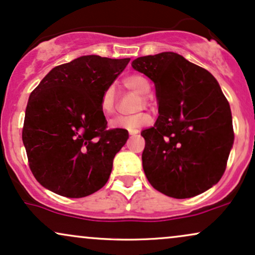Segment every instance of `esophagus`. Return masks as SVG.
<instances>
[{"label":"esophagus","mask_w":255,"mask_h":255,"mask_svg":"<svg viewBox=\"0 0 255 255\" xmlns=\"http://www.w3.org/2000/svg\"><path fill=\"white\" fill-rule=\"evenodd\" d=\"M128 133H130L131 136H136V134L138 133V130H132V131H128Z\"/></svg>","instance_id":"obj_1"}]
</instances>
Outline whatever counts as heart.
Segmentation results:
<instances>
[{
    "label": "heart",
    "instance_id": "heart-1",
    "mask_svg": "<svg viewBox=\"0 0 255 255\" xmlns=\"http://www.w3.org/2000/svg\"><path fill=\"white\" fill-rule=\"evenodd\" d=\"M124 86L127 88L134 91L139 94H148L149 89H150V85H149L148 80L145 79L142 75H130V76L125 77L123 81ZM148 104V98L143 95L142 101H140V107L143 105ZM100 109L105 115H112L116 109V93L115 88L112 86L107 87L105 89L103 95L100 99ZM151 117L146 113H137V115L132 116H122L117 117L111 122V127L112 128H127L128 131L137 130V128L144 127V125L150 124Z\"/></svg>",
    "mask_w": 255,
    "mask_h": 255
}]
</instances>
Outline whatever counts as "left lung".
Wrapping results in <instances>:
<instances>
[{"instance_id":"8db88e82","label":"left lung","mask_w":255,"mask_h":255,"mask_svg":"<svg viewBox=\"0 0 255 255\" xmlns=\"http://www.w3.org/2000/svg\"><path fill=\"white\" fill-rule=\"evenodd\" d=\"M132 68L154 81L158 101L156 123L140 133L146 179L172 198L205 192L222 178L234 143L230 106L216 79L174 52L138 57Z\"/></svg>"}]
</instances>
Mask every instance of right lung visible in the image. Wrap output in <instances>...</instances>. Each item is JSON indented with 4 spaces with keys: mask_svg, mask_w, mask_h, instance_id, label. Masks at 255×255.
<instances>
[{
    "mask_svg": "<svg viewBox=\"0 0 255 255\" xmlns=\"http://www.w3.org/2000/svg\"><path fill=\"white\" fill-rule=\"evenodd\" d=\"M128 62L82 56L53 68L31 93L22 140L31 172L47 190L82 198L109 180L128 132L107 128L100 99Z\"/></svg>",
    "mask_w": 255,
    "mask_h": 255,
    "instance_id": "add662e5",
    "label": "right lung"
}]
</instances>
